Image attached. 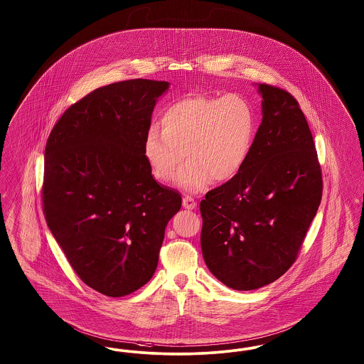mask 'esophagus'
<instances>
[{
	"instance_id": "esophagus-1",
	"label": "esophagus",
	"mask_w": 364,
	"mask_h": 364,
	"mask_svg": "<svg viewBox=\"0 0 364 364\" xmlns=\"http://www.w3.org/2000/svg\"><path fill=\"white\" fill-rule=\"evenodd\" d=\"M183 205H184V208H187V210H195V208H196V202H195L193 198L186 196V198L183 199Z\"/></svg>"
}]
</instances>
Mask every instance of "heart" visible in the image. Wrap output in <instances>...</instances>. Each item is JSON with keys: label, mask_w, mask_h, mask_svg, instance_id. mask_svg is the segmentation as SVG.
I'll return each mask as SVG.
<instances>
[{"label": "heart", "mask_w": 364, "mask_h": 364, "mask_svg": "<svg viewBox=\"0 0 364 364\" xmlns=\"http://www.w3.org/2000/svg\"><path fill=\"white\" fill-rule=\"evenodd\" d=\"M160 127L153 124L144 139V156L156 178L178 176L181 187L199 192L234 180L247 165L256 134V117L245 97L193 95L165 107Z\"/></svg>", "instance_id": "heart-1"}]
</instances>
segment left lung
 I'll return each mask as SVG.
<instances>
[{
    "instance_id": "8db88e82",
    "label": "left lung",
    "mask_w": 364,
    "mask_h": 364,
    "mask_svg": "<svg viewBox=\"0 0 364 364\" xmlns=\"http://www.w3.org/2000/svg\"><path fill=\"white\" fill-rule=\"evenodd\" d=\"M262 120L247 165L205 193L200 244L204 262L228 287L267 286L295 262L322 198V172L299 102L260 84Z\"/></svg>"
}]
</instances>
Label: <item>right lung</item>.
<instances>
[{
	"mask_svg": "<svg viewBox=\"0 0 364 364\" xmlns=\"http://www.w3.org/2000/svg\"><path fill=\"white\" fill-rule=\"evenodd\" d=\"M166 81L127 80L70 105L44 150L46 222L78 277L107 296L141 289L156 272L165 228L181 196L160 186L144 156Z\"/></svg>",
	"mask_w": 364,
	"mask_h": 364,
	"instance_id": "add662e5",
	"label": "right lung"
}]
</instances>
